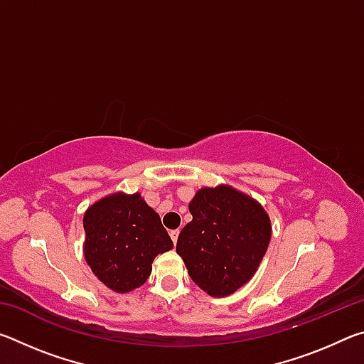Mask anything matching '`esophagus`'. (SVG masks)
<instances>
[{"mask_svg": "<svg viewBox=\"0 0 364 364\" xmlns=\"http://www.w3.org/2000/svg\"><path fill=\"white\" fill-rule=\"evenodd\" d=\"M178 236H180V230L170 231V237H171V241H173L175 244H176V241H178Z\"/></svg>", "mask_w": 364, "mask_h": 364, "instance_id": "esophagus-1", "label": "esophagus"}]
</instances>
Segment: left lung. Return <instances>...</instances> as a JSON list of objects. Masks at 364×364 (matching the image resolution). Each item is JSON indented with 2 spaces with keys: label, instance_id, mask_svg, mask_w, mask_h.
Returning <instances> with one entry per match:
<instances>
[{
  "label": "left lung",
  "instance_id": "left-lung-1",
  "mask_svg": "<svg viewBox=\"0 0 364 364\" xmlns=\"http://www.w3.org/2000/svg\"><path fill=\"white\" fill-rule=\"evenodd\" d=\"M193 221L178 236L176 252L197 286L226 297L247 282L271 239L267 212L252 197L228 186L197 191L189 204Z\"/></svg>",
  "mask_w": 364,
  "mask_h": 364
}]
</instances>
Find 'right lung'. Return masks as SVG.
<instances>
[{"label":"right lung","instance_id":"1","mask_svg":"<svg viewBox=\"0 0 364 364\" xmlns=\"http://www.w3.org/2000/svg\"><path fill=\"white\" fill-rule=\"evenodd\" d=\"M85 260L104 284L128 292L144 284L156 255L173 247L159 215L139 194H114L85 213Z\"/></svg>","mask_w":364,"mask_h":364}]
</instances>
